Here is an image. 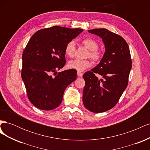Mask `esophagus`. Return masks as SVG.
Listing matches in <instances>:
<instances>
[{
	"label": "esophagus",
	"instance_id": "34e87169",
	"mask_svg": "<svg viewBox=\"0 0 150 150\" xmlns=\"http://www.w3.org/2000/svg\"><path fill=\"white\" fill-rule=\"evenodd\" d=\"M78 76L79 77H82L83 76V73H82V72H78Z\"/></svg>",
	"mask_w": 150,
	"mask_h": 150
}]
</instances>
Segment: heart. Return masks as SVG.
<instances>
[{
    "label": "heart",
    "instance_id": "heart-1",
    "mask_svg": "<svg viewBox=\"0 0 150 150\" xmlns=\"http://www.w3.org/2000/svg\"><path fill=\"white\" fill-rule=\"evenodd\" d=\"M82 43L84 46L88 48L89 51V56L93 59L98 62L101 59L102 53L98 49V42L91 38H85L82 40ZM76 52V42L74 40H71L68 42L65 47V53L67 56L72 57L75 55ZM92 64V62L89 59L81 60L74 59L71 60L68 62V67L70 69H73L78 72H82L89 67Z\"/></svg>",
    "mask_w": 150,
    "mask_h": 150
}]
</instances>
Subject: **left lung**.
Returning a JSON list of instances; mask_svg holds the SVG:
<instances>
[{
    "label": "left lung",
    "instance_id": "left-lung-1",
    "mask_svg": "<svg viewBox=\"0 0 150 150\" xmlns=\"http://www.w3.org/2000/svg\"><path fill=\"white\" fill-rule=\"evenodd\" d=\"M88 32L100 37L105 47L99 64L83 75L84 106L89 111L99 113L110 110L118 102L128 86L132 62L128 45L120 35L106 29ZM96 74L102 78L98 80Z\"/></svg>",
    "mask_w": 150,
    "mask_h": 150
}]
</instances>
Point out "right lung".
<instances>
[{"mask_svg":"<svg viewBox=\"0 0 150 150\" xmlns=\"http://www.w3.org/2000/svg\"><path fill=\"white\" fill-rule=\"evenodd\" d=\"M83 31L60 26L39 30L32 36L22 54L21 76L31 103L40 110L59 106L66 88L76 80L77 71L59 72L66 64V44ZM54 72L57 75L52 77Z\"/></svg>","mask_w":150,"mask_h":150,"instance_id":"add662e5","label":"right lung"}]
</instances>
